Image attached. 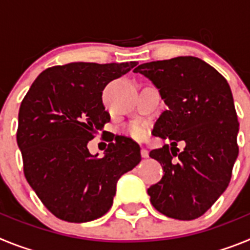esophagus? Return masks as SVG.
Masks as SVG:
<instances>
[{"label": "esophagus", "mask_w": 250, "mask_h": 250, "mask_svg": "<svg viewBox=\"0 0 250 250\" xmlns=\"http://www.w3.org/2000/svg\"><path fill=\"white\" fill-rule=\"evenodd\" d=\"M141 156H143V158H147V156H149V151H147L145 147H141Z\"/></svg>", "instance_id": "obj_1"}]
</instances>
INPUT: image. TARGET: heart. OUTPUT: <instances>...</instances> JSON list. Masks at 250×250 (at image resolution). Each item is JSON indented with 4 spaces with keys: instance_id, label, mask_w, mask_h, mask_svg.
<instances>
[{
    "instance_id": "1",
    "label": "heart",
    "mask_w": 250,
    "mask_h": 250,
    "mask_svg": "<svg viewBox=\"0 0 250 250\" xmlns=\"http://www.w3.org/2000/svg\"><path fill=\"white\" fill-rule=\"evenodd\" d=\"M129 134L136 139H143L145 136V129L143 125L135 124V125H132V126L129 127Z\"/></svg>"
}]
</instances>
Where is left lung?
I'll return each mask as SVG.
<instances>
[{"label":"left lung","mask_w":250,"mask_h":250,"mask_svg":"<svg viewBox=\"0 0 250 250\" xmlns=\"http://www.w3.org/2000/svg\"><path fill=\"white\" fill-rule=\"evenodd\" d=\"M156 86L167 109L152 135L170 146L150 151L164 175L147 189L152 207L179 220L202 216L228 188L239 147L237 111L224 76L203 60L179 56L141 63L134 70ZM184 141L180 152L176 145Z\"/></svg>","instance_id":"1"}]
</instances>
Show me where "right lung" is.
I'll list each match as a JSON object with an SVG mask.
<instances>
[{
  "instance_id": "add662e5",
  "label": "right lung",
  "mask_w": 250,
  "mask_h": 250,
  "mask_svg": "<svg viewBox=\"0 0 250 250\" xmlns=\"http://www.w3.org/2000/svg\"><path fill=\"white\" fill-rule=\"evenodd\" d=\"M138 63L71 62L37 76L19 111L17 145L23 173L40 200L59 219L85 223L112 205L116 183L140 163L132 139H112L105 155H91L87 143L110 121L103 91Z\"/></svg>"
}]
</instances>
